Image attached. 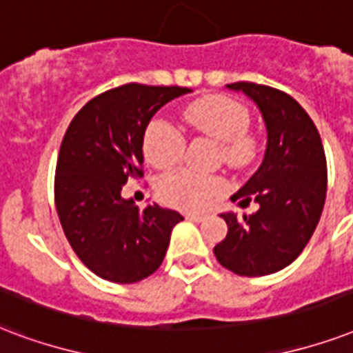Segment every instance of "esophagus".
Wrapping results in <instances>:
<instances>
[{
	"mask_svg": "<svg viewBox=\"0 0 353 353\" xmlns=\"http://www.w3.org/2000/svg\"><path fill=\"white\" fill-rule=\"evenodd\" d=\"M185 219L192 220V222H203L205 216H203V214H196V212H187V214H185Z\"/></svg>",
	"mask_w": 353,
	"mask_h": 353,
	"instance_id": "obj_1",
	"label": "esophagus"
}]
</instances>
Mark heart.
<instances>
[{"instance_id":"1","label":"heart","mask_w":353,"mask_h":353,"mask_svg":"<svg viewBox=\"0 0 353 353\" xmlns=\"http://www.w3.org/2000/svg\"><path fill=\"white\" fill-rule=\"evenodd\" d=\"M188 128L220 142V152L228 165L246 166L255 157V139L248 133V109L230 96H207L196 99L183 112ZM185 137L165 118H155L144 131L142 150L157 168H174L185 153ZM225 190V181L216 176H201L190 170L166 174L159 183L163 200L177 209L200 211Z\"/></svg>"}]
</instances>
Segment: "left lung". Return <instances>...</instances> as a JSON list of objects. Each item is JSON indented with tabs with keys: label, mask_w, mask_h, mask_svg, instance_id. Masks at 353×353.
Returning a JSON list of instances; mask_svg holds the SVG:
<instances>
[{
	"label": "left lung",
	"mask_w": 353,
	"mask_h": 353,
	"mask_svg": "<svg viewBox=\"0 0 353 353\" xmlns=\"http://www.w3.org/2000/svg\"><path fill=\"white\" fill-rule=\"evenodd\" d=\"M228 88L257 103L268 142L259 170L231 196L242 207L257 201L259 211L220 214L228 235L212 252L231 272L257 278L289 266L307 246L326 201V153L313 120L289 94L248 81Z\"/></svg>",
	"instance_id": "8db88e82"
}]
</instances>
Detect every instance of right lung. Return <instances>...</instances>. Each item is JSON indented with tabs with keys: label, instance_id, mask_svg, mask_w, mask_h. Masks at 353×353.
<instances>
[{
	"label": "right lung",
	"instance_id": "obj_1",
	"mask_svg": "<svg viewBox=\"0 0 353 353\" xmlns=\"http://www.w3.org/2000/svg\"><path fill=\"white\" fill-rule=\"evenodd\" d=\"M185 87L128 83L88 101L70 122L55 168V207L81 263L112 283H137L157 270L183 216L152 203L123 200L128 179L142 172L144 131Z\"/></svg>",
	"mask_w": 353,
	"mask_h": 353
}]
</instances>
